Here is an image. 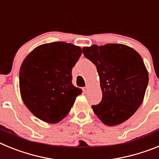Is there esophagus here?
Masks as SVG:
<instances>
[{
	"instance_id": "obj_1",
	"label": "esophagus",
	"mask_w": 159,
	"mask_h": 159,
	"mask_svg": "<svg viewBox=\"0 0 159 159\" xmlns=\"http://www.w3.org/2000/svg\"><path fill=\"white\" fill-rule=\"evenodd\" d=\"M88 90H89V86H88V85H86L84 88H83V92H84V93H87V92H88Z\"/></svg>"
}]
</instances>
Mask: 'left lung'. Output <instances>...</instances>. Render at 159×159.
Returning <instances> with one entry per match:
<instances>
[{
	"instance_id": "8db88e82",
	"label": "left lung",
	"mask_w": 159,
	"mask_h": 159,
	"mask_svg": "<svg viewBox=\"0 0 159 159\" xmlns=\"http://www.w3.org/2000/svg\"><path fill=\"white\" fill-rule=\"evenodd\" d=\"M84 57L96 66L102 100L92 106L107 126H116L131 117L143 102L148 71L137 52L121 43L83 48Z\"/></svg>"
}]
</instances>
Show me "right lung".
I'll return each mask as SVG.
<instances>
[{"instance_id":"obj_1","label":"right lung","mask_w":159,"mask_h":159,"mask_svg":"<svg viewBox=\"0 0 159 159\" xmlns=\"http://www.w3.org/2000/svg\"><path fill=\"white\" fill-rule=\"evenodd\" d=\"M82 49L66 42L44 43L34 48L20 69V92L28 109L48 123L69 113L82 90L72 84L71 70Z\"/></svg>"}]
</instances>
